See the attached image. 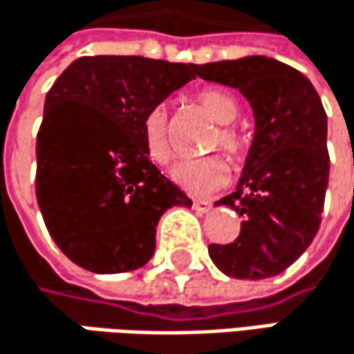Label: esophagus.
Returning a JSON list of instances; mask_svg holds the SVG:
<instances>
[{
  "label": "esophagus",
  "mask_w": 354,
  "mask_h": 354,
  "mask_svg": "<svg viewBox=\"0 0 354 354\" xmlns=\"http://www.w3.org/2000/svg\"><path fill=\"white\" fill-rule=\"evenodd\" d=\"M194 209H196L198 214H205V212L212 209V203L205 201V199H194Z\"/></svg>",
  "instance_id": "1"
}]
</instances>
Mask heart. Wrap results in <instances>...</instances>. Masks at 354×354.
Listing matches in <instances>:
<instances>
[{
	"instance_id": "heart-1",
	"label": "heart",
	"mask_w": 354,
	"mask_h": 354,
	"mask_svg": "<svg viewBox=\"0 0 354 354\" xmlns=\"http://www.w3.org/2000/svg\"><path fill=\"white\" fill-rule=\"evenodd\" d=\"M198 104L205 113L220 124L222 128L212 140V149L220 147L230 158H241L244 153V136L232 130L228 124L236 122L241 108L239 102L222 91V89H203L198 93ZM142 145L149 158L156 165H167L171 160V140H169V124L162 108H153L147 111L142 120ZM173 181L194 196H207L228 181V167L220 156H207L196 160H181L171 169Z\"/></svg>"
}]
</instances>
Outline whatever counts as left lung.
I'll return each instance as SVG.
<instances>
[{"instance_id":"8db88e82","label":"left lung","mask_w":354,"mask_h":354,"mask_svg":"<svg viewBox=\"0 0 354 354\" xmlns=\"http://www.w3.org/2000/svg\"><path fill=\"white\" fill-rule=\"evenodd\" d=\"M196 73L239 89L254 115L236 192L216 201L243 216L241 234L209 244V259L234 279L279 275L312 244L322 220L330 158L320 95L306 75L267 57L198 65Z\"/></svg>"}]
</instances>
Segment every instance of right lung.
Listing matches in <instances>:
<instances>
[{
    "label": "right lung",
    "instance_id": "1",
    "mask_svg": "<svg viewBox=\"0 0 354 354\" xmlns=\"http://www.w3.org/2000/svg\"><path fill=\"white\" fill-rule=\"evenodd\" d=\"M196 66L145 57H81L44 100L36 138V199L66 257L91 273H126L155 254L156 224L192 207L151 162L142 120L196 79Z\"/></svg>",
    "mask_w": 354,
    "mask_h": 354
}]
</instances>
